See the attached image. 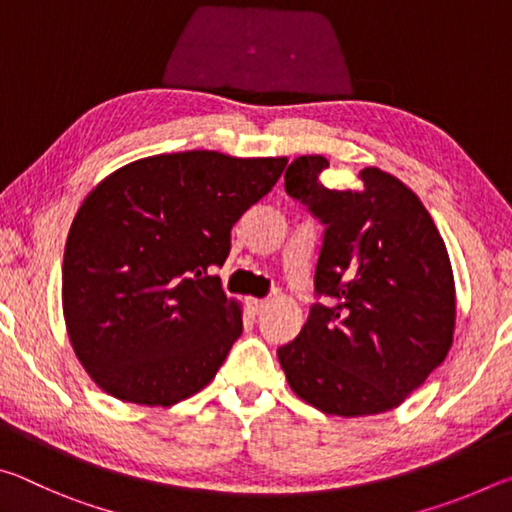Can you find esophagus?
<instances>
[{"label": "esophagus", "instance_id": "obj_1", "mask_svg": "<svg viewBox=\"0 0 512 512\" xmlns=\"http://www.w3.org/2000/svg\"><path fill=\"white\" fill-rule=\"evenodd\" d=\"M248 307L253 314H262V311L268 307V300H259V298H250L248 300Z\"/></svg>", "mask_w": 512, "mask_h": 512}]
</instances>
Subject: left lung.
<instances>
[{
    "instance_id": "obj_1",
    "label": "left lung",
    "mask_w": 512,
    "mask_h": 512,
    "mask_svg": "<svg viewBox=\"0 0 512 512\" xmlns=\"http://www.w3.org/2000/svg\"><path fill=\"white\" fill-rule=\"evenodd\" d=\"M323 155L284 173L287 194L325 225L316 302L277 350L293 393L329 415L391 411L424 384L452 345L456 298L445 241L420 198L366 167L359 185L327 189Z\"/></svg>"
}]
</instances>
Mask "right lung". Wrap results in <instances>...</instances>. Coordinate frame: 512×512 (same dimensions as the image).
Here are the masks:
<instances>
[{"label": "right lung", "instance_id": "add662e5", "mask_svg": "<svg viewBox=\"0 0 512 512\" xmlns=\"http://www.w3.org/2000/svg\"><path fill=\"white\" fill-rule=\"evenodd\" d=\"M287 158L162 153L85 198L63 257V311L83 368L124 402L171 406L207 386L241 336L214 266Z\"/></svg>", "mask_w": 512, "mask_h": 512}]
</instances>
